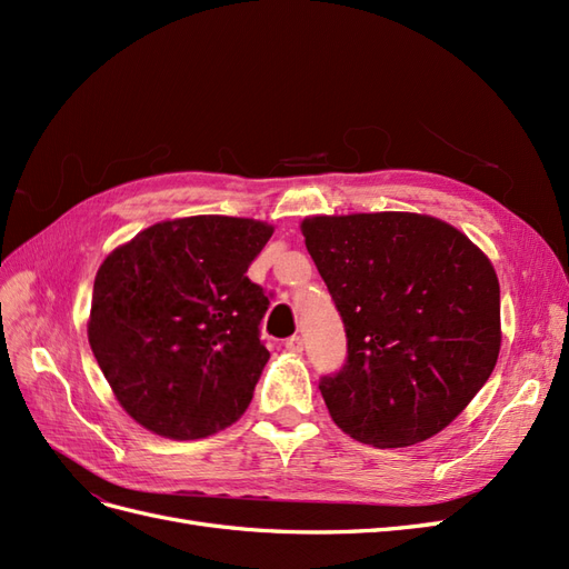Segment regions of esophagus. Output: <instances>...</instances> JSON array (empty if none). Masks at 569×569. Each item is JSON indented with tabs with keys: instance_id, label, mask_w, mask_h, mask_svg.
<instances>
[{
	"instance_id": "34e87169",
	"label": "esophagus",
	"mask_w": 569,
	"mask_h": 569,
	"mask_svg": "<svg viewBox=\"0 0 569 569\" xmlns=\"http://www.w3.org/2000/svg\"><path fill=\"white\" fill-rule=\"evenodd\" d=\"M284 349L289 351V353H301L303 351V339L301 337H289L287 341H284Z\"/></svg>"
}]
</instances>
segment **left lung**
Wrapping results in <instances>:
<instances>
[{"label": "left lung", "mask_w": 569, "mask_h": 569, "mask_svg": "<svg viewBox=\"0 0 569 569\" xmlns=\"http://www.w3.org/2000/svg\"><path fill=\"white\" fill-rule=\"evenodd\" d=\"M349 356L320 393L341 432L377 449L439 435L501 351V289L487 253L449 222L382 211L303 218Z\"/></svg>", "instance_id": "obj_1"}]
</instances>
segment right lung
Returning <instances> with one entry per match:
<instances>
[{
  "mask_svg": "<svg viewBox=\"0 0 569 569\" xmlns=\"http://www.w3.org/2000/svg\"><path fill=\"white\" fill-rule=\"evenodd\" d=\"M270 237L253 218H176L99 266L88 339L137 425L184 441L244 416L270 358L258 339L270 301L247 270Z\"/></svg>",
  "mask_w": 569,
  "mask_h": 569,
  "instance_id": "right-lung-1",
  "label": "right lung"
}]
</instances>
